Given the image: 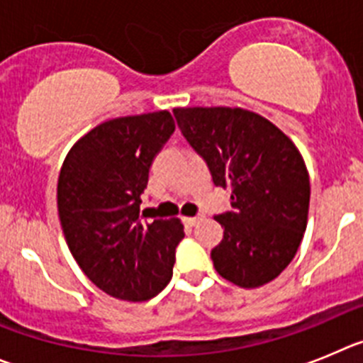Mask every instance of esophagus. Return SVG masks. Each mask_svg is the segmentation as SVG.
Segmentation results:
<instances>
[{
  "mask_svg": "<svg viewBox=\"0 0 363 363\" xmlns=\"http://www.w3.org/2000/svg\"><path fill=\"white\" fill-rule=\"evenodd\" d=\"M202 217H184V222L188 224V226H195L199 220H201Z\"/></svg>",
  "mask_w": 363,
  "mask_h": 363,
  "instance_id": "esophagus-1",
  "label": "esophagus"
}]
</instances>
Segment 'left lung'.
I'll return each mask as SVG.
<instances>
[{
	"label": "left lung",
	"instance_id": "1",
	"mask_svg": "<svg viewBox=\"0 0 363 363\" xmlns=\"http://www.w3.org/2000/svg\"><path fill=\"white\" fill-rule=\"evenodd\" d=\"M189 146L215 186L231 189V211L211 260L222 279L259 287L282 273L308 226L309 175L293 141L262 116L242 108H175Z\"/></svg>",
	"mask_w": 363,
	"mask_h": 363
}]
</instances>
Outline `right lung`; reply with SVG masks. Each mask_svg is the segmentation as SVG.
I'll return each instance as SVG.
<instances>
[{
  "instance_id": "add662e5",
  "label": "right lung",
  "mask_w": 363,
  "mask_h": 363,
  "mask_svg": "<svg viewBox=\"0 0 363 363\" xmlns=\"http://www.w3.org/2000/svg\"><path fill=\"white\" fill-rule=\"evenodd\" d=\"M174 132L166 110L117 117L81 137L61 168L57 211L68 250L116 298H153L174 275L181 220L139 215L150 166Z\"/></svg>"
}]
</instances>
